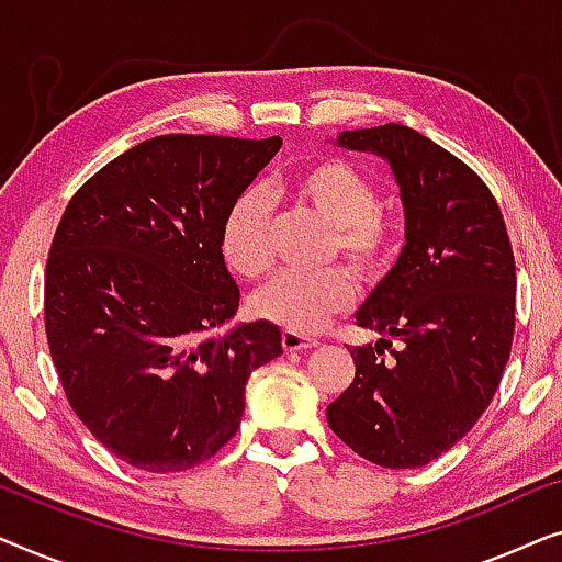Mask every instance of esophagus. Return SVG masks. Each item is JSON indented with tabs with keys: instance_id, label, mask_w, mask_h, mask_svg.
Masks as SVG:
<instances>
[{
	"instance_id": "1",
	"label": "esophagus",
	"mask_w": 562,
	"mask_h": 562,
	"mask_svg": "<svg viewBox=\"0 0 562 562\" xmlns=\"http://www.w3.org/2000/svg\"><path fill=\"white\" fill-rule=\"evenodd\" d=\"M281 345L286 352H296V350H310V348H317V340L314 337H306V335H299V333H291V329H283L281 335Z\"/></svg>"
}]
</instances>
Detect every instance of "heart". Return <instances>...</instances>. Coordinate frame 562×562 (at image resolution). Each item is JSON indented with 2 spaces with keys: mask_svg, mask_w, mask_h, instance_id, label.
<instances>
[{
  "mask_svg": "<svg viewBox=\"0 0 562 562\" xmlns=\"http://www.w3.org/2000/svg\"><path fill=\"white\" fill-rule=\"evenodd\" d=\"M286 189L335 227L333 252H342L360 273L373 276L389 263L394 237L379 214V189L356 166L322 158L291 176ZM220 250L243 279H258L271 268V206L263 189L248 187L233 199L222 220ZM352 299L356 286L340 268L314 276L281 273L252 294L250 310L291 333L312 335L348 310Z\"/></svg>",
  "mask_w": 562,
  "mask_h": 562,
  "instance_id": "b5f03b06",
  "label": "heart"
}]
</instances>
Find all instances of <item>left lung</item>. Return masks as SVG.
I'll return each mask as SVG.
<instances>
[{
  "label": "left lung",
  "mask_w": 562,
  "mask_h": 562,
  "mask_svg": "<svg viewBox=\"0 0 562 562\" xmlns=\"http://www.w3.org/2000/svg\"><path fill=\"white\" fill-rule=\"evenodd\" d=\"M335 145L394 173L406 245L356 312L381 335L350 350L356 379L327 406L340 440L383 468L448 452L494 398L514 337V252L486 183L417 130H345ZM396 341L391 359L382 350Z\"/></svg>",
  "instance_id": "1"
}]
</instances>
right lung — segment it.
Returning a JSON list of instances; mask_svg holds the SVG:
<instances>
[{
	"label": "right lung",
	"instance_id": "1",
	"mask_svg": "<svg viewBox=\"0 0 562 562\" xmlns=\"http://www.w3.org/2000/svg\"><path fill=\"white\" fill-rule=\"evenodd\" d=\"M281 137L160 135L68 202L45 266V335L66 398L133 468L176 473L240 427L250 373L283 352L268 319L227 325L240 289L222 220Z\"/></svg>",
	"mask_w": 562,
	"mask_h": 562
}]
</instances>
